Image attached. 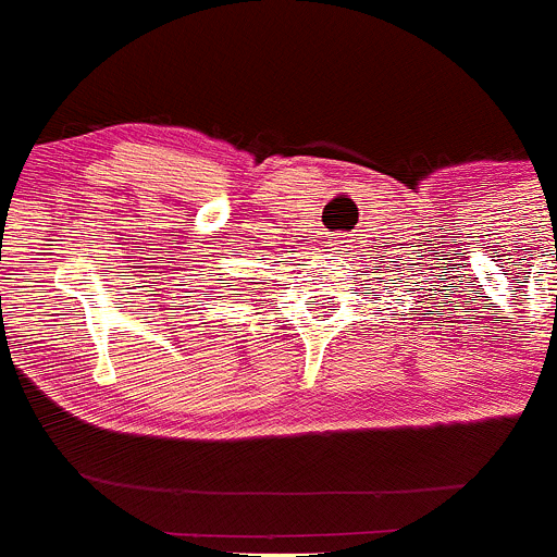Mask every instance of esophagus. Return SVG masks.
Returning <instances> with one entry per match:
<instances>
[{"label":"esophagus","mask_w":557,"mask_h":557,"mask_svg":"<svg viewBox=\"0 0 557 557\" xmlns=\"http://www.w3.org/2000/svg\"><path fill=\"white\" fill-rule=\"evenodd\" d=\"M334 245H337V248H346V239H334Z\"/></svg>","instance_id":"esophagus-1"}]
</instances>
